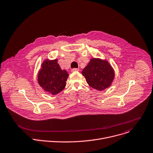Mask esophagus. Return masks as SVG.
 I'll use <instances>...</instances> for the list:
<instances>
[{"label": "esophagus", "instance_id": "esophagus-1", "mask_svg": "<svg viewBox=\"0 0 153 153\" xmlns=\"http://www.w3.org/2000/svg\"><path fill=\"white\" fill-rule=\"evenodd\" d=\"M71 72H74V71H79V70L78 68H73L71 69Z\"/></svg>", "mask_w": 153, "mask_h": 153}]
</instances>
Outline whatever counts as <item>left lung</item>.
<instances>
[{
  "mask_svg": "<svg viewBox=\"0 0 153 153\" xmlns=\"http://www.w3.org/2000/svg\"><path fill=\"white\" fill-rule=\"evenodd\" d=\"M88 84L98 91H103L109 88L115 77V71L106 60L92 58L82 70Z\"/></svg>",
  "mask_w": 153,
  "mask_h": 153,
  "instance_id": "obj_1",
  "label": "left lung"
}]
</instances>
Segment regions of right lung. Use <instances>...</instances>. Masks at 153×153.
Masks as SVG:
<instances>
[{"label": "right lung", "mask_w": 153, "mask_h": 153, "mask_svg": "<svg viewBox=\"0 0 153 153\" xmlns=\"http://www.w3.org/2000/svg\"><path fill=\"white\" fill-rule=\"evenodd\" d=\"M68 76L66 70L61 68L57 59H47L41 64L38 74V82L45 91L56 95L65 87Z\"/></svg>", "instance_id": "add662e5"}]
</instances>
